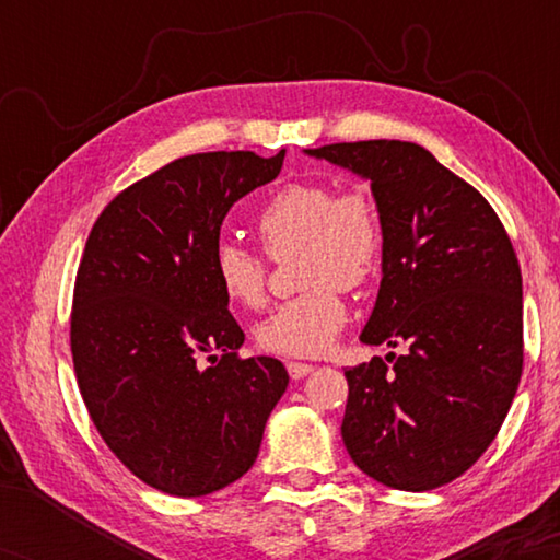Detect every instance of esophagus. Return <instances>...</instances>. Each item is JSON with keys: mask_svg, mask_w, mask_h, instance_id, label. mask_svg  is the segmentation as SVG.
<instances>
[{"mask_svg": "<svg viewBox=\"0 0 560 560\" xmlns=\"http://www.w3.org/2000/svg\"><path fill=\"white\" fill-rule=\"evenodd\" d=\"M287 371H289V375H291L293 380H301V377H305L307 373H313L315 365H313V363H301V361H289V363H287Z\"/></svg>", "mask_w": 560, "mask_h": 560, "instance_id": "34e87169", "label": "esophagus"}]
</instances>
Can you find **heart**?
<instances>
[{"label": "heart", "instance_id": "heart-1", "mask_svg": "<svg viewBox=\"0 0 560 560\" xmlns=\"http://www.w3.org/2000/svg\"><path fill=\"white\" fill-rule=\"evenodd\" d=\"M269 259L295 255V283L303 289L255 327V343L277 355H323L335 347L349 305L343 289H359L383 267L385 223L377 201L361 185L329 183L281 187L255 221ZM223 299L235 311L267 301L269 261L235 241H221L211 259Z\"/></svg>", "mask_w": 560, "mask_h": 560}]
</instances>
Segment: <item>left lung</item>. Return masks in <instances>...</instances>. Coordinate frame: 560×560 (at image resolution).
<instances>
[{"label": "left lung", "instance_id": "obj_1", "mask_svg": "<svg viewBox=\"0 0 560 560\" xmlns=\"http://www.w3.org/2000/svg\"><path fill=\"white\" fill-rule=\"evenodd\" d=\"M307 153L371 180L385 255L361 339L409 347L349 368L343 445L375 481L433 491L483 455L517 392L525 341L515 247L479 189L419 144L341 141Z\"/></svg>", "mask_w": 560, "mask_h": 560}]
</instances>
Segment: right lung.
I'll use <instances>...</instances> for the list:
<instances>
[{
  "label": "right lung",
  "instance_id": "right-lung-1",
  "mask_svg": "<svg viewBox=\"0 0 560 560\" xmlns=\"http://www.w3.org/2000/svg\"><path fill=\"white\" fill-rule=\"evenodd\" d=\"M283 156L175 159L113 197L83 247L69 317L81 397L113 455L163 493L241 479L287 392L281 361L237 353L245 335L211 269L225 213Z\"/></svg>",
  "mask_w": 560,
  "mask_h": 560
}]
</instances>
